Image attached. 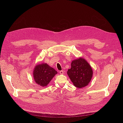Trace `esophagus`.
<instances>
[{
    "label": "esophagus",
    "mask_w": 123,
    "mask_h": 123,
    "mask_svg": "<svg viewBox=\"0 0 123 123\" xmlns=\"http://www.w3.org/2000/svg\"><path fill=\"white\" fill-rule=\"evenodd\" d=\"M59 73H60V74H63L64 73V71H61L59 72Z\"/></svg>",
    "instance_id": "esophagus-1"
}]
</instances>
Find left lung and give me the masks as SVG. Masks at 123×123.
<instances>
[{
  "label": "left lung",
  "mask_w": 123,
  "mask_h": 123,
  "mask_svg": "<svg viewBox=\"0 0 123 123\" xmlns=\"http://www.w3.org/2000/svg\"><path fill=\"white\" fill-rule=\"evenodd\" d=\"M67 74L74 86L80 89L90 82L93 72L90 64L85 59L80 57L72 61L71 68L68 69Z\"/></svg>",
  "instance_id": "1"
}]
</instances>
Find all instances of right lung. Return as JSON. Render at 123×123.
<instances>
[{
    "instance_id": "obj_1",
    "label": "right lung",
    "mask_w": 123,
    "mask_h": 123,
    "mask_svg": "<svg viewBox=\"0 0 123 123\" xmlns=\"http://www.w3.org/2000/svg\"><path fill=\"white\" fill-rule=\"evenodd\" d=\"M57 72L47 63L38 64L35 67L33 72V79L38 85L46 86Z\"/></svg>"
}]
</instances>
